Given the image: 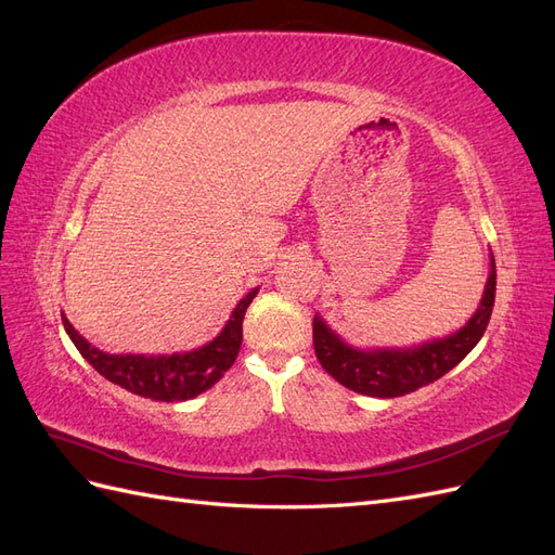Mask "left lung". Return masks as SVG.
Wrapping results in <instances>:
<instances>
[{"label": "left lung", "instance_id": "left-lung-1", "mask_svg": "<svg viewBox=\"0 0 555 555\" xmlns=\"http://www.w3.org/2000/svg\"><path fill=\"white\" fill-rule=\"evenodd\" d=\"M493 304L495 261L491 255V271L481 304L469 317V322L456 333L408 349H359L347 345L322 317L314 314V354L324 371L347 389L373 398H398L433 384L447 375L451 367H456L481 340L486 326H489Z\"/></svg>", "mask_w": 555, "mask_h": 555}]
</instances>
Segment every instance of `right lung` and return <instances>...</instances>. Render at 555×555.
<instances>
[{
  "label": "right lung",
  "mask_w": 555,
  "mask_h": 555,
  "mask_svg": "<svg viewBox=\"0 0 555 555\" xmlns=\"http://www.w3.org/2000/svg\"><path fill=\"white\" fill-rule=\"evenodd\" d=\"M259 287L251 289L233 308L229 322L217 338L196 347L192 351H176V354H108L96 349L72 326L62 312V324L76 349L99 375L122 389L162 402L190 400L208 391L215 382H220L238 357L243 343V317Z\"/></svg>",
  "instance_id": "1"
}]
</instances>
